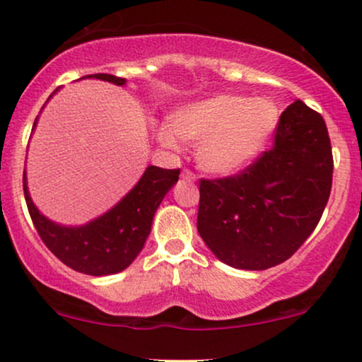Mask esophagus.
<instances>
[{
  "label": "esophagus",
  "mask_w": 362,
  "mask_h": 362,
  "mask_svg": "<svg viewBox=\"0 0 362 362\" xmlns=\"http://www.w3.org/2000/svg\"><path fill=\"white\" fill-rule=\"evenodd\" d=\"M182 178L187 182H195V175L190 170H184V172H182Z\"/></svg>",
  "instance_id": "esophagus-1"
}]
</instances>
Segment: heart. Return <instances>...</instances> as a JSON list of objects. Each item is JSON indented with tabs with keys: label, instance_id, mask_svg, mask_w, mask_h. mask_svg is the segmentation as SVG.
Instances as JSON below:
<instances>
[{
	"label": "heart",
	"instance_id": "heart-1",
	"mask_svg": "<svg viewBox=\"0 0 362 362\" xmlns=\"http://www.w3.org/2000/svg\"><path fill=\"white\" fill-rule=\"evenodd\" d=\"M279 122V107L271 98L218 93L178 107L170 127L158 139L177 148L178 139L197 144L199 168L214 177H231L262 155Z\"/></svg>",
	"mask_w": 362,
	"mask_h": 362
}]
</instances>
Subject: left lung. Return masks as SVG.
<instances>
[{
  "mask_svg": "<svg viewBox=\"0 0 362 362\" xmlns=\"http://www.w3.org/2000/svg\"><path fill=\"white\" fill-rule=\"evenodd\" d=\"M325 120L301 100L281 114L276 143L233 177L201 180L197 231L230 267L265 271L313 233L332 189Z\"/></svg>",
  "mask_w": 362,
  "mask_h": 362,
  "instance_id": "left-lung-1",
  "label": "left lung"
}]
</instances>
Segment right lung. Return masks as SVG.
Returning <instances> with one entry per match:
<instances>
[{"instance_id":"right-lung-1","label":"right lung","mask_w":362,"mask_h":362,"mask_svg":"<svg viewBox=\"0 0 362 362\" xmlns=\"http://www.w3.org/2000/svg\"><path fill=\"white\" fill-rule=\"evenodd\" d=\"M85 78L109 81L117 86L126 85L124 78L107 73L88 74L81 80ZM37 120L39 115L34 122V129ZM178 175V168L165 170L151 165L144 170L138 184L112 209L80 226L54 223L37 209L28 194L27 172H23V192L28 213L45 247L73 271L100 277L122 272L139 255L151 231L158 206L161 204L168 190L177 184Z\"/></svg>"}]
</instances>
